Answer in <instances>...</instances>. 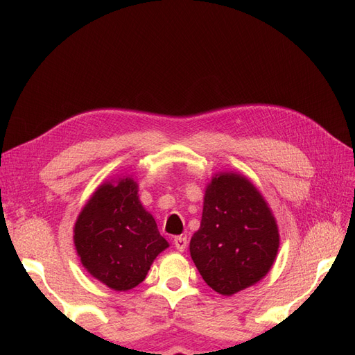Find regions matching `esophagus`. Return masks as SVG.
I'll return each instance as SVG.
<instances>
[{"instance_id": "34e87169", "label": "esophagus", "mask_w": 355, "mask_h": 355, "mask_svg": "<svg viewBox=\"0 0 355 355\" xmlns=\"http://www.w3.org/2000/svg\"><path fill=\"white\" fill-rule=\"evenodd\" d=\"M173 244L179 252H184L188 245V239L185 237V235H178V237H175V240H173Z\"/></svg>"}]
</instances>
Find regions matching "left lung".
<instances>
[{
	"label": "left lung",
	"mask_w": 355,
	"mask_h": 355,
	"mask_svg": "<svg viewBox=\"0 0 355 355\" xmlns=\"http://www.w3.org/2000/svg\"><path fill=\"white\" fill-rule=\"evenodd\" d=\"M280 235L272 213L249 180L235 173L211 179L191 257L214 292L231 296L270 271Z\"/></svg>",
	"instance_id": "8db88e82"
}]
</instances>
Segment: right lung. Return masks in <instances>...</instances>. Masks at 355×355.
<instances>
[{"label":"right lung","mask_w":355,"mask_h":355,"mask_svg":"<svg viewBox=\"0 0 355 355\" xmlns=\"http://www.w3.org/2000/svg\"><path fill=\"white\" fill-rule=\"evenodd\" d=\"M73 234L85 270L118 292L142 283L158 253L168 247L128 178L98 188L80 213Z\"/></svg>","instance_id":"1"}]
</instances>
